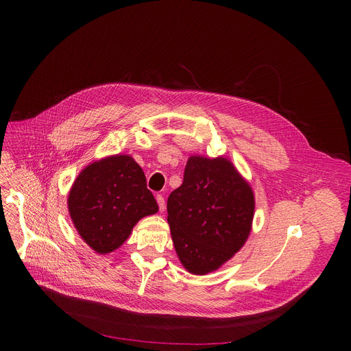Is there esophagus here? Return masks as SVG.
Segmentation results:
<instances>
[{
	"instance_id": "1",
	"label": "esophagus",
	"mask_w": 351,
	"mask_h": 351,
	"mask_svg": "<svg viewBox=\"0 0 351 351\" xmlns=\"http://www.w3.org/2000/svg\"><path fill=\"white\" fill-rule=\"evenodd\" d=\"M157 203H158V207H160V211L164 213L167 206H165V198L162 197V194H157Z\"/></svg>"
}]
</instances>
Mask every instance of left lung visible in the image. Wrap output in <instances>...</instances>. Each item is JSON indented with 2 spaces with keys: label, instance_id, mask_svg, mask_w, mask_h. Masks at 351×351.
I'll return each mask as SVG.
<instances>
[{
  "label": "left lung",
  "instance_id": "obj_1",
  "mask_svg": "<svg viewBox=\"0 0 351 351\" xmlns=\"http://www.w3.org/2000/svg\"><path fill=\"white\" fill-rule=\"evenodd\" d=\"M167 208L180 263L194 275H206L247 240L254 195L228 160L190 157L183 183L169 194Z\"/></svg>",
  "mask_w": 351,
  "mask_h": 351
}]
</instances>
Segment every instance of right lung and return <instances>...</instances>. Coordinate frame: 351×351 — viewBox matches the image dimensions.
I'll list each match as a JSON object with an SVG mask.
<instances>
[{"label":"right lung","instance_id":"obj_1","mask_svg":"<svg viewBox=\"0 0 351 351\" xmlns=\"http://www.w3.org/2000/svg\"><path fill=\"white\" fill-rule=\"evenodd\" d=\"M82 239L98 254L114 252L145 215L158 211L145 175L129 156H112L86 167L68 197Z\"/></svg>","mask_w":351,"mask_h":351}]
</instances>
